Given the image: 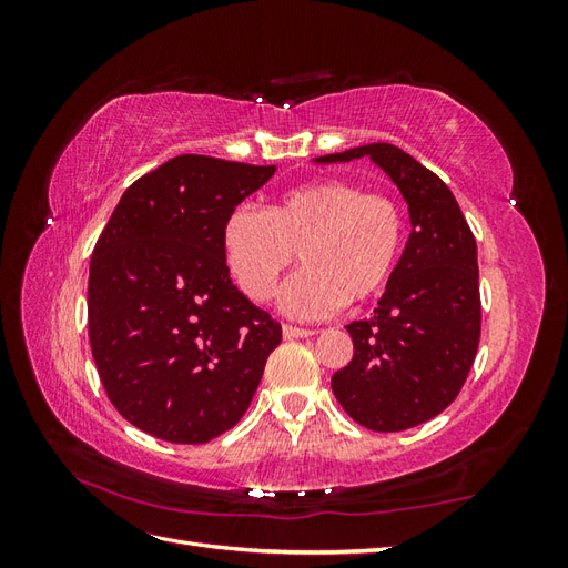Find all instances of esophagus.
Here are the masks:
<instances>
[{
  "label": "esophagus",
  "mask_w": 568,
  "mask_h": 568,
  "mask_svg": "<svg viewBox=\"0 0 568 568\" xmlns=\"http://www.w3.org/2000/svg\"><path fill=\"white\" fill-rule=\"evenodd\" d=\"M282 332H284V338H307L315 334L313 329H303V326H294V324H284Z\"/></svg>",
  "instance_id": "1"
}]
</instances>
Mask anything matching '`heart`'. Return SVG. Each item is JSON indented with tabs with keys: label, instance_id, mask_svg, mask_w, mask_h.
<instances>
[{
	"label": "heart",
	"instance_id": "1",
	"mask_svg": "<svg viewBox=\"0 0 568 568\" xmlns=\"http://www.w3.org/2000/svg\"><path fill=\"white\" fill-rule=\"evenodd\" d=\"M403 246L398 201L336 178L291 186L267 211L239 205L222 227L227 267L255 303L272 298L298 251L303 267L282 291L284 311L296 317H326L376 298Z\"/></svg>",
	"mask_w": 568,
	"mask_h": 568
}]
</instances>
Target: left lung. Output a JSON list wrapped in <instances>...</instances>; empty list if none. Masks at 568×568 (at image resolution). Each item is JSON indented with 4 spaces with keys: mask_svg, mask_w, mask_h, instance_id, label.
Returning <instances> with one entry per match:
<instances>
[{
    "mask_svg": "<svg viewBox=\"0 0 568 568\" xmlns=\"http://www.w3.org/2000/svg\"><path fill=\"white\" fill-rule=\"evenodd\" d=\"M363 156L398 184L412 234L374 317L346 326L355 351L332 388L357 424L390 434L440 415L467 382L480 338L478 261L450 189L403 149L379 142L317 161Z\"/></svg>",
    "mask_w": 568,
    "mask_h": 568,
    "instance_id": "1",
    "label": "left lung"
}]
</instances>
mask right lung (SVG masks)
I'll use <instances>...</instances> for the list:
<instances>
[{"instance_id":"1","label":"right lung","mask_w":568,"mask_h":568,"mask_svg":"<svg viewBox=\"0 0 568 568\" xmlns=\"http://www.w3.org/2000/svg\"><path fill=\"white\" fill-rule=\"evenodd\" d=\"M274 175L186 153L132 182L99 234L88 320L99 379L130 424L199 445L244 417L282 324L230 280L227 215Z\"/></svg>"}]
</instances>
